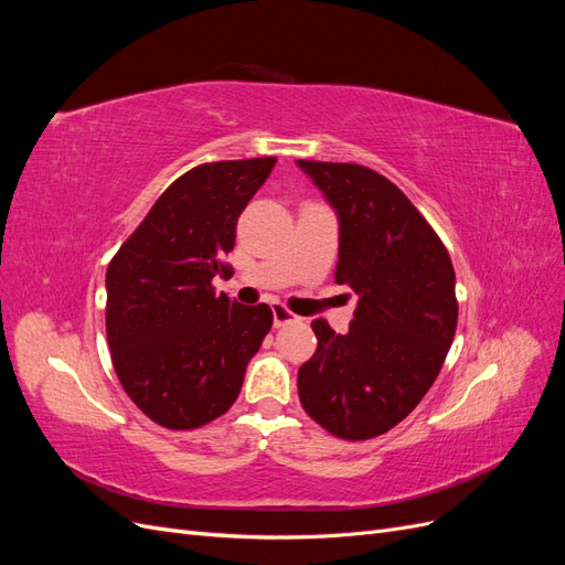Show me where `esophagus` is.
<instances>
[{
    "label": "esophagus",
    "instance_id": "esophagus-1",
    "mask_svg": "<svg viewBox=\"0 0 565 565\" xmlns=\"http://www.w3.org/2000/svg\"><path fill=\"white\" fill-rule=\"evenodd\" d=\"M299 318L287 309V306H282V303H273V324H276V328H285V324H289V322H297Z\"/></svg>",
    "mask_w": 565,
    "mask_h": 565
}]
</instances>
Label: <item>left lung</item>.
Returning <instances> with one entry per match:
<instances>
[{"label":"left lung","instance_id":"1","mask_svg":"<svg viewBox=\"0 0 565 565\" xmlns=\"http://www.w3.org/2000/svg\"><path fill=\"white\" fill-rule=\"evenodd\" d=\"M337 210V285L358 295L347 334L313 320L318 349L299 367V401L344 440L382 436L436 382L457 330L446 245L396 183L363 164L297 160Z\"/></svg>","mask_w":565,"mask_h":565}]
</instances>
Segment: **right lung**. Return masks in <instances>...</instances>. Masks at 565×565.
<instances>
[{
    "label": "right lung",
    "mask_w": 565,
    "mask_h": 565,
    "mask_svg": "<svg viewBox=\"0 0 565 565\" xmlns=\"http://www.w3.org/2000/svg\"><path fill=\"white\" fill-rule=\"evenodd\" d=\"M276 158L204 162L152 204L106 270L113 367L141 413L172 431L221 417L273 324L266 303L216 295L237 216Z\"/></svg>",
    "instance_id": "right-lung-1"
}]
</instances>
